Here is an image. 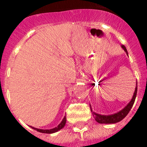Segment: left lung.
<instances>
[{
  "instance_id": "obj_1",
  "label": "left lung",
  "mask_w": 147,
  "mask_h": 147,
  "mask_svg": "<svg viewBox=\"0 0 147 147\" xmlns=\"http://www.w3.org/2000/svg\"><path fill=\"white\" fill-rule=\"evenodd\" d=\"M121 48L124 50L127 54L128 55V53H127V51L126 47L124 45H121ZM136 95H137V82H136V90H135L134 94H133V96H132V99H131L130 102L128 103V105L124 107V109H122L121 110H120L119 112L116 113L112 114V115H101V114L96 113L93 112L92 110L91 107H90V110H91V112L93 113V116L95 118V120L99 124H115V123H117V122L121 121L122 119H124V118L127 116V115L129 113V110H131V108L133 106V104L135 102V100L136 98Z\"/></svg>"
}]
</instances>
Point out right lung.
Returning <instances> with one entry per match:
<instances>
[{"label": "right lung", "instance_id": "right-lung-1", "mask_svg": "<svg viewBox=\"0 0 147 147\" xmlns=\"http://www.w3.org/2000/svg\"><path fill=\"white\" fill-rule=\"evenodd\" d=\"M65 123H66V116H65L62 119V121H61L60 124L57 126V127H56L55 128H53V129H37V128H35V127H32V129H35V130H37V132H42V133H48V134H51V133H54V132H57V131L60 130L61 129H62L63 127H65Z\"/></svg>", "mask_w": 147, "mask_h": 147}]
</instances>
